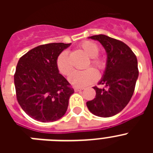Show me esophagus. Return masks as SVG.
<instances>
[{
	"instance_id": "obj_1",
	"label": "esophagus",
	"mask_w": 153,
	"mask_h": 153,
	"mask_svg": "<svg viewBox=\"0 0 153 153\" xmlns=\"http://www.w3.org/2000/svg\"><path fill=\"white\" fill-rule=\"evenodd\" d=\"M83 90V87H74V90H75L76 92L81 91V90Z\"/></svg>"
}]
</instances>
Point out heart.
<instances>
[{
  "instance_id": "heart-1",
  "label": "heart",
  "mask_w": 153,
  "mask_h": 153,
  "mask_svg": "<svg viewBox=\"0 0 153 153\" xmlns=\"http://www.w3.org/2000/svg\"><path fill=\"white\" fill-rule=\"evenodd\" d=\"M80 47L90 56V61L86 67L91 63L98 70H102L106 67V63L102 57L98 55L100 47L96 43L90 40L82 42ZM56 67L59 72L63 75H68L73 70L72 64L70 60V55L67 51H63L58 55L56 58ZM98 78V73L95 69L89 67L84 70H76L70 74L69 76L70 83L75 87H84V86L94 83Z\"/></svg>"
}]
</instances>
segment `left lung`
<instances>
[{
    "label": "left lung",
    "mask_w": 153,
    "mask_h": 153,
    "mask_svg": "<svg viewBox=\"0 0 153 153\" xmlns=\"http://www.w3.org/2000/svg\"><path fill=\"white\" fill-rule=\"evenodd\" d=\"M89 38L98 40L107 54L106 70L99 84L105 88L94 86L96 97L86 102V106L95 116L110 117L126 107L134 93L139 76L136 55L123 42L103 34Z\"/></svg>",
    "instance_id": "8db88e82"
}]
</instances>
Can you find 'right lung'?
Segmentation results:
<instances>
[{
    "instance_id": "right-lung-1",
    "label": "right lung",
    "mask_w": 153,
    "mask_h": 153,
    "mask_svg": "<svg viewBox=\"0 0 153 153\" xmlns=\"http://www.w3.org/2000/svg\"><path fill=\"white\" fill-rule=\"evenodd\" d=\"M70 44L52 43L38 46L21 56L17 63L14 74L17 100L33 120L53 122L67 112L74 90L59 73L56 58Z\"/></svg>"
}]
</instances>
